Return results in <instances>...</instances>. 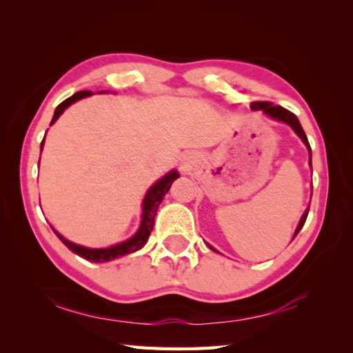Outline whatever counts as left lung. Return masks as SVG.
<instances>
[{"label": "left lung", "instance_id": "8db88e82", "mask_svg": "<svg viewBox=\"0 0 353 353\" xmlns=\"http://www.w3.org/2000/svg\"><path fill=\"white\" fill-rule=\"evenodd\" d=\"M250 108H252L253 110H264V114H267L268 117H272L273 119H277V121H283V123H287L288 125H291L292 130H294V132L299 134V137L302 138V141L305 142V145L308 147V150L311 152L308 138H306V134H305V132H303V129H302L301 123H299L297 117H296L294 114H292V112L287 110V109L282 108V106H274V104H272L270 101H253ZM310 157H311V156H310ZM310 163H311V159H310ZM311 168H312V163H311ZM308 212H310V208L306 209L305 214L302 215L301 223H299V226H297V229H296V232H294V236L299 234V230H301V229L303 228V224H305V221H306V216H308ZM209 249H212V247L209 245ZM212 250L216 252L215 249H212Z\"/></svg>", "mask_w": 353, "mask_h": 353}]
</instances>
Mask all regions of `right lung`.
Masks as SVG:
<instances>
[{"label": "right lung", "mask_w": 353, "mask_h": 353, "mask_svg": "<svg viewBox=\"0 0 353 353\" xmlns=\"http://www.w3.org/2000/svg\"><path fill=\"white\" fill-rule=\"evenodd\" d=\"M91 94H92L91 91H80V92H76L74 95H71L70 99H66L65 101H62L56 108L54 115H52V119H51L50 124L54 123L56 119L62 115V112L70 106V104H72L74 101H77L80 99H85V97L91 95ZM42 145H43V139L41 142V150H42ZM177 177H179L177 171H171V172H168L167 176L162 177L159 182H156L152 186V188L148 190L147 196L144 199V203H142V221H141V226H139L137 234H134L130 239H127V241H124L121 244H117L114 247H109V249H86V247H81V245H77V244H74V243H70L68 239H65L62 235H59L54 229H52V228L51 229L57 235V238L61 239V241L66 247H68L71 252H74L76 254H79V256L85 258L88 261L104 262V261L115 259L118 256H124V254H127V253L137 252V250L141 249V247H144V244L147 243V239H148L150 234H152L153 226H154V215L157 212V208H159L165 194L168 192L171 183L174 182Z\"/></svg>", "instance_id": "obj_1"}]
</instances>
